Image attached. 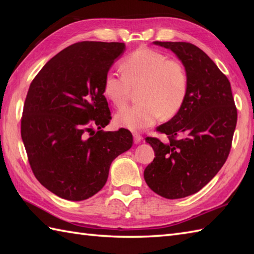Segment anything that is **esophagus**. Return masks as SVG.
I'll list each match as a JSON object with an SVG mask.
<instances>
[{
  "mask_svg": "<svg viewBox=\"0 0 254 254\" xmlns=\"http://www.w3.org/2000/svg\"><path fill=\"white\" fill-rule=\"evenodd\" d=\"M133 138H134V143H135V144H138L139 142H141L142 141V136L141 135H139V134H137V133H134L133 134Z\"/></svg>",
  "mask_w": 254,
  "mask_h": 254,
  "instance_id": "1",
  "label": "esophagus"
}]
</instances>
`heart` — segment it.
<instances>
[{
  "instance_id": "1",
  "label": "heart",
  "mask_w": 254,
  "mask_h": 254,
  "mask_svg": "<svg viewBox=\"0 0 254 254\" xmlns=\"http://www.w3.org/2000/svg\"><path fill=\"white\" fill-rule=\"evenodd\" d=\"M122 77L108 73L104 79V94L116 108L126 106L132 90H137L139 104L119 111L117 126L130 131L152 127L161 116L170 119L185 104L189 80L180 62L169 60L163 52L141 48L120 63Z\"/></svg>"
}]
</instances>
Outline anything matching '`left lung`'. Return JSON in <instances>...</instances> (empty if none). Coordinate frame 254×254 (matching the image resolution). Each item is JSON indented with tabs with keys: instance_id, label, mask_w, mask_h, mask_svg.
<instances>
[{
	"instance_id": "1",
	"label": "left lung",
	"mask_w": 254,
	"mask_h": 254,
	"mask_svg": "<svg viewBox=\"0 0 254 254\" xmlns=\"http://www.w3.org/2000/svg\"><path fill=\"white\" fill-rule=\"evenodd\" d=\"M154 45L171 50L182 62L189 87L180 111L157 127L168 142L145 138L155 158L145 168L144 179L158 195L181 198L201 190L225 164L237 109L228 78L204 51L189 42L155 41Z\"/></svg>"
}]
</instances>
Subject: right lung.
<instances>
[{
    "label": "right lung",
    "mask_w": 254,
    "mask_h": 254,
    "mask_svg": "<svg viewBox=\"0 0 254 254\" xmlns=\"http://www.w3.org/2000/svg\"><path fill=\"white\" fill-rule=\"evenodd\" d=\"M124 50L122 42H77L53 57L29 86L21 139L37 180L62 198L95 195L113 159L132 146L126 128L102 130L111 120L104 79Z\"/></svg>",
    "instance_id": "1"
}]
</instances>
